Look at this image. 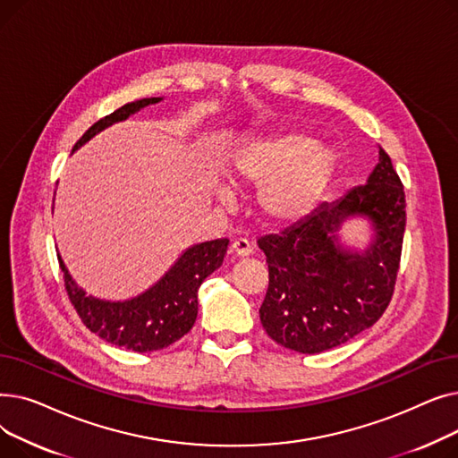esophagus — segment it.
Segmentation results:
<instances>
[{"mask_svg":"<svg viewBox=\"0 0 458 458\" xmlns=\"http://www.w3.org/2000/svg\"><path fill=\"white\" fill-rule=\"evenodd\" d=\"M230 252L235 258H247L252 254V245L247 242V239H235V242L230 245Z\"/></svg>","mask_w":458,"mask_h":458,"instance_id":"esophagus-1","label":"esophagus"}]
</instances>
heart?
<instances>
[{
    "label": "heart",
    "mask_w": 458,
    "mask_h": 458,
    "mask_svg": "<svg viewBox=\"0 0 458 458\" xmlns=\"http://www.w3.org/2000/svg\"><path fill=\"white\" fill-rule=\"evenodd\" d=\"M335 159L302 133H276L245 142L232 156V174L239 185L261 187L258 211L273 226L295 225L319 206L334 178ZM221 204L232 202V191L215 189Z\"/></svg>",
    "instance_id": "obj_1"
}]
</instances>
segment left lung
I'll list each match as a JSON object with an SVG mask.
<instances>
[{"mask_svg":"<svg viewBox=\"0 0 458 458\" xmlns=\"http://www.w3.org/2000/svg\"><path fill=\"white\" fill-rule=\"evenodd\" d=\"M404 208L403 183L378 147V163L366 185L321 204L280 235L261 237L258 247L267 258L269 287L259 319L271 340L316 354L373 327L394 295ZM349 218H366L372 226V242L362 251L339 242Z\"/></svg>","mask_w":458,"mask_h":458,"instance_id":"obj_1","label":"left lung"}]
</instances>
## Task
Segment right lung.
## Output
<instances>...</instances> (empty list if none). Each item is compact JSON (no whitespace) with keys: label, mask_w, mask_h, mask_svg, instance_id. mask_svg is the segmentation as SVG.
Wrapping results in <instances>:
<instances>
[{"label":"right lung","mask_w":458,"mask_h":458,"mask_svg":"<svg viewBox=\"0 0 458 458\" xmlns=\"http://www.w3.org/2000/svg\"><path fill=\"white\" fill-rule=\"evenodd\" d=\"M163 98H142L118 107L114 113L94 123L74 144L72 152L106 128L123 123L142 107ZM228 239H213L185 249L182 256L147 292L128 301H104L87 295L83 287L70 276L64 261L59 266L64 275V287L83 325L102 340L135 352H152L178 342L195 325L199 314L200 284L223 266Z\"/></svg>","instance_id":"1"}]
</instances>
